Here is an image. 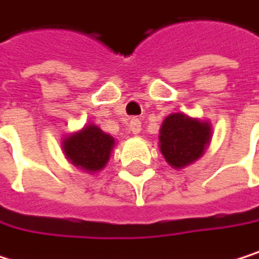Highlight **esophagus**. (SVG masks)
<instances>
[{
    "instance_id": "1",
    "label": "esophagus",
    "mask_w": 259,
    "mask_h": 259,
    "mask_svg": "<svg viewBox=\"0 0 259 259\" xmlns=\"http://www.w3.org/2000/svg\"><path fill=\"white\" fill-rule=\"evenodd\" d=\"M128 128L134 135H138L141 132V121L138 118H132L131 122H128Z\"/></svg>"
}]
</instances>
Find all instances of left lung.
I'll return each instance as SVG.
<instances>
[{"instance_id":"obj_1","label":"left lung","mask_w":259,"mask_h":259,"mask_svg":"<svg viewBox=\"0 0 259 259\" xmlns=\"http://www.w3.org/2000/svg\"><path fill=\"white\" fill-rule=\"evenodd\" d=\"M211 141V124L185 113L168 115L159 131V147L173 168H184L197 161Z\"/></svg>"}]
</instances>
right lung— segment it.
Masks as SVG:
<instances>
[{
    "instance_id": "right-lung-1",
    "label": "right lung",
    "mask_w": 259,
    "mask_h": 259,
    "mask_svg": "<svg viewBox=\"0 0 259 259\" xmlns=\"http://www.w3.org/2000/svg\"><path fill=\"white\" fill-rule=\"evenodd\" d=\"M115 140L94 124L71 134L62 143L65 156L75 167L89 173H97L107 164Z\"/></svg>"
}]
</instances>
